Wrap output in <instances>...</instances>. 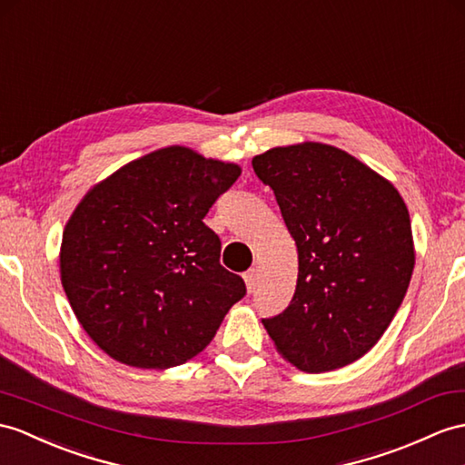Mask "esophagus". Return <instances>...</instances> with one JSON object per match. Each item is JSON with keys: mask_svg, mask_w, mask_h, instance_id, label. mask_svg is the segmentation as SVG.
<instances>
[{"mask_svg": "<svg viewBox=\"0 0 465 465\" xmlns=\"http://www.w3.org/2000/svg\"><path fill=\"white\" fill-rule=\"evenodd\" d=\"M256 282H258V272L252 268V270H248L246 274H244V284H246V290L248 292H252L254 290V286H256Z\"/></svg>", "mask_w": 465, "mask_h": 465, "instance_id": "esophagus-1", "label": "esophagus"}]
</instances>
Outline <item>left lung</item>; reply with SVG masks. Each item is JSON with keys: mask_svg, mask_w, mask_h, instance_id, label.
<instances>
[{"mask_svg": "<svg viewBox=\"0 0 465 465\" xmlns=\"http://www.w3.org/2000/svg\"><path fill=\"white\" fill-rule=\"evenodd\" d=\"M298 246L296 293L262 320L278 353L305 372L363 357L387 331L414 270L399 191L335 145L302 142L252 157Z\"/></svg>", "mask_w": 465, "mask_h": 465, "instance_id": "left-lung-1", "label": "left lung"}]
</instances>
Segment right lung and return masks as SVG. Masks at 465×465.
Listing matches in <instances>:
<instances>
[{"instance_id": "1", "label": "right lung", "mask_w": 465, "mask_h": 465, "mask_svg": "<svg viewBox=\"0 0 465 465\" xmlns=\"http://www.w3.org/2000/svg\"><path fill=\"white\" fill-rule=\"evenodd\" d=\"M241 165L185 145L138 157L88 189L63 231L61 282L112 359L169 369L201 353L246 286L203 223Z\"/></svg>"}]
</instances>
